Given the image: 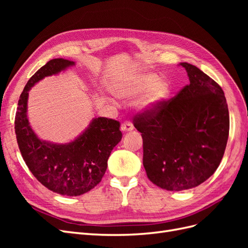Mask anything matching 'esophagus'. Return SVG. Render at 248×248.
Here are the masks:
<instances>
[{"mask_svg": "<svg viewBox=\"0 0 248 248\" xmlns=\"http://www.w3.org/2000/svg\"><path fill=\"white\" fill-rule=\"evenodd\" d=\"M133 129H134V127H133L132 123L129 122V121H126V122H124V123L121 125V130H122L123 132L132 131Z\"/></svg>", "mask_w": 248, "mask_h": 248, "instance_id": "1", "label": "esophagus"}]
</instances>
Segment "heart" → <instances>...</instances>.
Instances as JSON below:
<instances>
[{
	"instance_id": "heart-1",
	"label": "heart",
	"mask_w": 248,
	"mask_h": 248,
	"mask_svg": "<svg viewBox=\"0 0 248 248\" xmlns=\"http://www.w3.org/2000/svg\"><path fill=\"white\" fill-rule=\"evenodd\" d=\"M115 93L122 99L131 100L142 96L139 101L141 111H155L166 102L170 94L167 82L152 72L132 74L115 87Z\"/></svg>"
}]
</instances>
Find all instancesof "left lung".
Masks as SVG:
<instances>
[{
	"label": "left lung",
	"mask_w": 248,
	"mask_h": 248,
	"mask_svg": "<svg viewBox=\"0 0 248 248\" xmlns=\"http://www.w3.org/2000/svg\"><path fill=\"white\" fill-rule=\"evenodd\" d=\"M179 65L185 68L189 85L160 108L134 118L147 176L170 191L193 188L214 174L230 130L227 99L219 85L194 65Z\"/></svg>",
	"instance_id": "1"
}]
</instances>
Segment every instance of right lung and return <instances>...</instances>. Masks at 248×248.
<instances>
[{"label":"right lung","mask_w":248,"mask_h":248,"mask_svg":"<svg viewBox=\"0 0 248 248\" xmlns=\"http://www.w3.org/2000/svg\"><path fill=\"white\" fill-rule=\"evenodd\" d=\"M76 62L52 59L29 79L20 94L16 115L19 151L34 177L62 196H81L98 184L108 168V159L122 139L120 123L104 117L94 118L78 137L66 144L38 138L28 119L29 92L46 77L57 76Z\"/></svg>","instance_id":"add662e5"}]
</instances>
